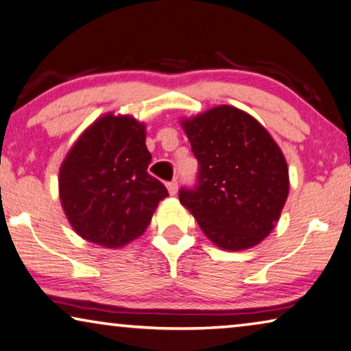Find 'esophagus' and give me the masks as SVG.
<instances>
[{"label": "esophagus", "instance_id": "obj_1", "mask_svg": "<svg viewBox=\"0 0 351 351\" xmlns=\"http://www.w3.org/2000/svg\"><path fill=\"white\" fill-rule=\"evenodd\" d=\"M167 189H169L170 195H176V192H178V182H176V181L169 182V184H167Z\"/></svg>", "mask_w": 351, "mask_h": 351}]
</instances>
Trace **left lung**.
Returning a JSON list of instances; mask_svg holds the SVG:
<instances>
[{
    "instance_id": "1",
    "label": "left lung",
    "mask_w": 351,
    "mask_h": 351,
    "mask_svg": "<svg viewBox=\"0 0 351 351\" xmlns=\"http://www.w3.org/2000/svg\"><path fill=\"white\" fill-rule=\"evenodd\" d=\"M198 160L197 184L180 202L217 247L239 252L270 234L289 193L285 154L243 110L217 106L182 120Z\"/></svg>"
}]
</instances>
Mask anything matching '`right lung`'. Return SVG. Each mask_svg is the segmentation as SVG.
Instances as JSON below:
<instances>
[{"label":"right lung","mask_w":351,"mask_h":351,"mask_svg":"<svg viewBox=\"0 0 351 351\" xmlns=\"http://www.w3.org/2000/svg\"><path fill=\"white\" fill-rule=\"evenodd\" d=\"M145 125L106 114L87 128L59 170V195L70 225L86 241L120 248L145 232L165 186L148 173Z\"/></svg>","instance_id":"1"}]
</instances>
